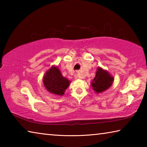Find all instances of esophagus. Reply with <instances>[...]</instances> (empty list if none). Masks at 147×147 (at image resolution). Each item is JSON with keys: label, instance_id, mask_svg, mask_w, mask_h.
I'll return each mask as SVG.
<instances>
[{"label": "esophagus", "instance_id": "obj_1", "mask_svg": "<svg viewBox=\"0 0 147 147\" xmlns=\"http://www.w3.org/2000/svg\"><path fill=\"white\" fill-rule=\"evenodd\" d=\"M74 77H75L76 79H78V78H80V76L78 75V74H77V73H76L75 74H74Z\"/></svg>", "mask_w": 147, "mask_h": 147}]
</instances>
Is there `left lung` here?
<instances>
[{
    "instance_id": "obj_1",
    "label": "left lung",
    "mask_w": 147,
    "mask_h": 147,
    "mask_svg": "<svg viewBox=\"0 0 147 147\" xmlns=\"http://www.w3.org/2000/svg\"><path fill=\"white\" fill-rule=\"evenodd\" d=\"M113 80V78L108 71L98 67L93 82L91 83V86L96 93H99L108 89L111 86Z\"/></svg>"
}]
</instances>
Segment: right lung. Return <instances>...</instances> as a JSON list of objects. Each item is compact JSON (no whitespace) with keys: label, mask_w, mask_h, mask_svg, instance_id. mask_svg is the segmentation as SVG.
I'll list each match as a JSON object with an SVG mask.
<instances>
[{"label":"right lung","mask_w":147,"mask_h":147,"mask_svg":"<svg viewBox=\"0 0 147 147\" xmlns=\"http://www.w3.org/2000/svg\"><path fill=\"white\" fill-rule=\"evenodd\" d=\"M43 84L50 93L61 96L69 87L70 81L62 76L57 67L53 66L45 74Z\"/></svg>","instance_id":"add662e5"}]
</instances>
